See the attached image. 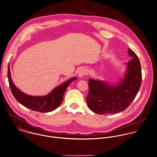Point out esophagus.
<instances>
[{
    "label": "esophagus",
    "instance_id": "esophagus-1",
    "mask_svg": "<svg viewBox=\"0 0 157 157\" xmlns=\"http://www.w3.org/2000/svg\"><path fill=\"white\" fill-rule=\"evenodd\" d=\"M87 73H88V70L86 67L81 68L78 71V76L80 78H82V77L86 75H87Z\"/></svg>",
    "mask_w": 157,
    "mask_h": 157
}]
</instances>
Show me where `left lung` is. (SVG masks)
Returning a JSON list of instances; mask_svg holds the SVG:
<instances>
[{
  "mask_svg": "<svg viewBox=\"0 0 157 157\" xmlns=\"http://www.w3.org/2000/svg\"><path fill=\"white\" fill-rule=\"evenodd\" d=\"M132 58L127 63L124 78L116 86L104 81L89 79L87 105L98 114H115L125 110L136 98L141 84V70L139 59L131 49L128 51Z\"/></svg>",
  "mask_w": 157,
  "mask_h": 157,
  "instance_id": "obj_1",
  "label": "left lung"
}]
</instances>
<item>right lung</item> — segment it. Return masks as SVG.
Returning a JSON list of instances; mask_svg holds the SVG:
<instances>
[{
	"label": "right lung",
	"instance_id": "1",
	"mask_svg": "<svg viewBox=\"0 0 157 157\" xmlns=\"http://www.w3.org/2000/svg\"><path fill=\"white\" fill-rule=\"evenodd\" d=\"M8 78L11 92L16 99L20 104L33 111L40 113H48L53 111L61 104L63 96L70 83L76 79L74 77L65 83L56 87L48 95L44 96H32L21 92L13 82L10 66L8 69Z\"/></svg>",
	"mask_w": 157,
	"mask_h": 157
}]
</instances>
